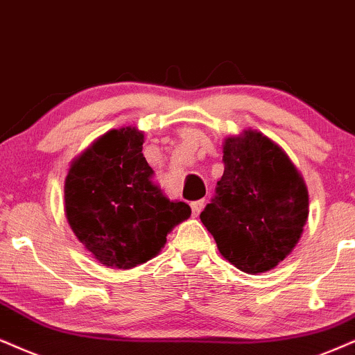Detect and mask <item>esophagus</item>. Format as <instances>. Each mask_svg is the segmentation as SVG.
Here are the masks:
<instances>
[{"label":"esophagus","mask_w":355,"mask_h":355,"mask_svg":"<svg viewBox=\"0 0 355 355\" xmlns=\"http://www.w3.org/2000/svg\"><path fill=\"white\" fill-rule=\"evenodd\" d=\"M202 207H204V200H194V202L191 204V209H192V216H194V217H198L199 214H200V211H202Z\"/></svg>","instance_id":"1"}]
</instances>
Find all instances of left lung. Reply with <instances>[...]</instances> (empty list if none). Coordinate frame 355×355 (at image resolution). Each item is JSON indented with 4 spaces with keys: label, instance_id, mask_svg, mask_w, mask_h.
<instances>
[{
    "label": "left lung",
    "instance_id": "8db88e82",
    "mask_svg": "<svg viewBox=\"0 0 355 355\" xmlns=\"http://www.w3.org/2000/svg\"><path fill=\"white\" fill-rule=\"evenodd\" d=\"M222 161L224 174L200 220L225 260L245 273H263L300 242L308 187L286 153L257 130L225 138Z\"/></svg>",
    "mask_w": 355,
    "mask_h": 355
}]
</instances>
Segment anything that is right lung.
<instances>
[{"label":"right lung","mask_w":355,"mask_h":355,"mask_svg":"<svg viewBox=\"0 0 355 355\" xmlns=\"http://www.w3.org/2000/svg\"><path fill=\"white\" fill-rule=\"evenodd\" d=\"M143 143V131L135 126L107 131L72 161L65 178L69 225L108 268L151 260L166 235L191 216L189 205L169 200L153 182Z\"/></svg>","instance_id":"obj_1"}]
</instances>
